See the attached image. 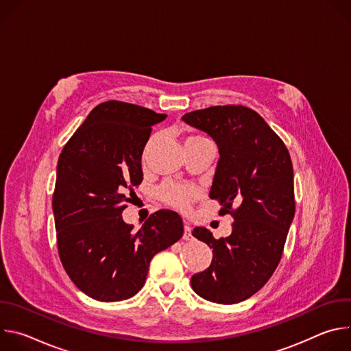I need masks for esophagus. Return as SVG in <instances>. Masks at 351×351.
Returning a JSON list of instances; mask_svg holds the SVG:
<instances>
[{
    "instance_id": "esophagus-1",
    "label": "esophagus",
    "mask_w": 351,
    "mask_h": 351,
    "mask_svg": "<svg viewBox=\"0 0 351 351\" xmlns=\"http://www.w3.org/2000/svg\"><path fill=\"white\" fill-rule=\"evenodd\" d=\"M183 239L184 240H191L193 236H191V226L186 222L184 223V232H183Z\"/></svg>"
}]
</instances>
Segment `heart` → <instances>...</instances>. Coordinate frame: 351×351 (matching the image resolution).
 <instances>
[{
	"label": "heart",
	"mask_w": 351,
	"mask_h": 351,
	"mask_svg": "<svg viewBox=\"0 0 351 351\" xmlns=\"http://www.w3.org/2000/svg\"><path fill=\"white\" fill-rule=\"evenodd\" d=\"M197 140H204V137H202V136H189L186 138L184 144L190 143V141H197ZM158 195H160L162 202H165L171 206H175L178 208L187 210L190 203L193 202V198L195 197V191L193 189L178 186L175 183L168 182V183H165L160 187Z\"/></svg>",
	"instance_id": "obj_1"
}]
</instances>
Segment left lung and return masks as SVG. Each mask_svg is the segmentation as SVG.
Here are the masks:
<instances>
[{"mask_svg":"<svg viewBox=\"0 0 351 351\" xmlns=\"http://www.w3.org/2000/svg\"><path fill=\"white\" fill-rule=\"evenodd\" d=\"M182 121L217 143L210 197L221 202V214L239 206L228 237L217 240L207 228H194L191 234L213 248V261L190 283L208 302L236 304L257 293L280 261L294 218L290 154L269 125L241 106L193 111Z\"/></svg>","mask_w":351,"mask_h":351,"instance_id":"left-lung-1","label":"left lung"}]
</instances>
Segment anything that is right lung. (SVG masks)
<instances>
[{
	"label": "right lung",
	"instance_id": "right-lung-1",
	"mask_svg": "<svg viewBox=\"0 0 351 351\" xmlns=\"http://www.w3.org/2000/svg\"><path fill=\"white\" fill-rule=\"evenodd\" d=\"M165 114L107 101L97 106L65 144L53 197L58 253L72 282L98 302H121L144 285L149 261L183 234L169 210L140 230L122 213L143 180L141 156Z\"/></svg>",
	"mask_w": 351,
	"mask_h": 351
}]
</instances>
